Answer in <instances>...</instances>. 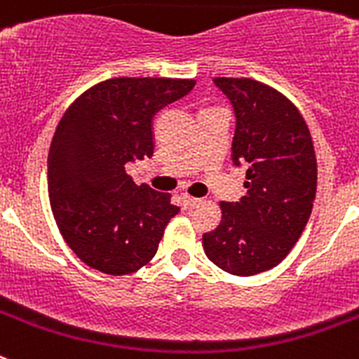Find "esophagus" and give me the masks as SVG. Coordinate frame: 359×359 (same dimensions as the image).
<instances>
[{
    "mask_svg": "<svg viewBox=\"0 0 359 359\" xmlns=\"http://www.w3.org/2000/svg\"><path fill=\"white\" fill-rule=\"evenodd\" d=\"M182 201H183V207L189 208V207H192V205H196L199 199L194 198V196H190V194H182Z\"/></svg>",
    "mask_w": 359,
    "mask_h": 359,
    "instance_id": "34e87169",
    "label": "esophagus"
}]
</instances>
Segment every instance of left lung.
<instances>
[{
	"label": "left lung",
	"instance_id": "obj_1",
	"mask_svg": "<svg viewBox=\"0 0 359 359\" xmlns=\"http://www.w3.org/2000/svg\"><path fill=\"white\" fill-rule=\"evenodd\" d=\"M236 109L231 160L244 163L246 196L223 201L221 223L203 236L215 266L237 275L262 273L291 252L309 221L316 196V156L298 107L253 79L215 77Z\"/></svg>",
	"mask_w": 359,
	"mask_h": 359
}]
</instances>
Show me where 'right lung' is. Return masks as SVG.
<instances>
[{"label":"right lung","mask_w":359,"mask_h":359,"mask_svg":"<svg viewBox=\"0 0 359 359\" xmlns=\"http://www.w3.org/2000/svg\"><path fill=\"white\" fill-rule=\"evenodd\" d=\"M194 86L192 79H107L62 115L48 152L50 205L62 239L90 268L120 277L156 255L180 208L170 194L136 185L126 165L152 156V116Z\"/></svg>","instance_id":"add662e5"}]
</instances>
